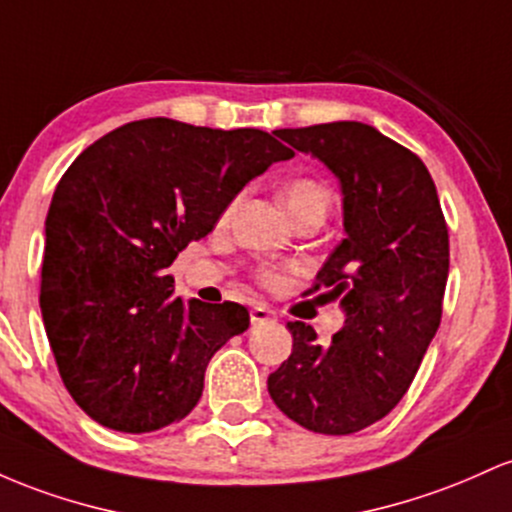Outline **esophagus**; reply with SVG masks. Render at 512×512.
Listing matches in <instances>:
<instances>
[{
	"label": "esophagus",
	"instance_id": "obj_1",
	"mask_svg": "<svg viewBox=\"0 0 512 512\" xmlns=\"http://www.w3.org/2000/svg\"><path fill=\"white\" fill-rule=\"evenodd\" d=\"M249 314H251V326H261V324H266V321H273L275 319L273 309L263 307V304H254Z\"/></svg>",
	"mask_w": 512,
	"mask_h": 512
}]
</instances>
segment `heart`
I'll use <instances>...</instances> for the list:
<instances>
[{
    "mask_svg": "<svg viewBox=\"0 0 512 512\" xmlns=\"http://www.w3.org/2000/svg\"><path fill=\"white\" fill-rule=\"evenodd\" d=\"M283 203L295 222L302 220V217H312V215L324 220L331 208V188L326 186L324 181L312 179V176H300V179H292L290 183H285ZM234 205H237V200L227 205L222 220H229ZM254 280L263 287V290H280V287H285V273L271 266L256 268Z\"/></svg>",
    "mask_w": 512,
    "mask_h": 512,
    "instance_id": "b5f03b06",
    "label": "heart"
}]
</instances>
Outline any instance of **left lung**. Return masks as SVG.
<instances>
[{"instance_id": "left-lung-1", "label": "left lung", "mask_w": 512, "mask_h": 512, "mask_svg": "<svg viewBox=\"0 0 512 512\" xmlns=\"http://www.w3.org/2000/svg\"><path fill=\"white\" fill-rule=\"evenodd\" d=\"M278 135L341 181L346 239L309 292L341 297L348 317L329 346L312 326L287 321L292 353L271 372L268 392L302 428L358 433L409 392L438 331L450 271L447 222L421 157L372 125L341 120Z\"/></svg>"}]
</instances>
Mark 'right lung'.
<instances>
[{
    "label": "right lung",
    "instance_id": "obj_1",
    "mask_svg": "<svg viewBox=\"0 0 512 512\" xmlns=\"http://www.w3.org/2000/svg\"><path fill=\"white\" fill-rule=\"evenodd\" d=\"M290 157L256 128L145 118L99 137L62 174L45 220L40 312L86 416L149 433L193 411L210 358L249 329V312L174 297L166 271L246 183Z\"/></svg>",
    "mask_w": 512,
    "mask_h": 512
}]
</instances>
